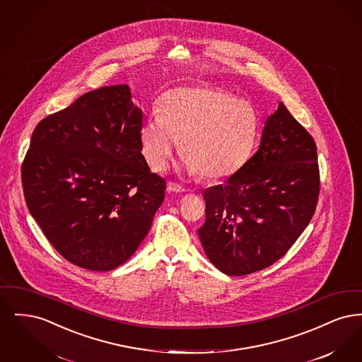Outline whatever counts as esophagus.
Returning a JSON list of instances; mask_svg holds the SVG:
<instances>
[{"instance_id":"1","label":"esophagus","mask_w":362,"mask_h":362,"mask_svg":"<svg viewBox=\"0 0 362 362\" xmlns=\"http://www.w3.org/2000/svg\"><path fill=\"white\" fill-rule=\"evenodd\" d=\"M168 191H170V192H177V194H182V192H185V191H186V189H185L183 186L177 185V183L170 182V183H168Z\"/></svg>"}]
</instances>
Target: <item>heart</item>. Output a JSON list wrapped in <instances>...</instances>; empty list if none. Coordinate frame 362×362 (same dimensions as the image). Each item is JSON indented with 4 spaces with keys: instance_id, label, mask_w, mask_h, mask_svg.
<instances>
[{
    "instance_id": "b5f03b06",
    "label": "heart",
    "mask_w": 362,
    "mask_h": 362,
    "mask_svg": "<svg viewBox=\"0 0 362 362\" xmlns=\"http://www.w3.org/2000/svg\"><path fill=\"white\" fill-rule=\"evenodd\" d=\"M255 108L223 89L209 86H177L165 92L157 115L139 130L148 164L165 168L180 141L186 168L205 179H224L240 171L258 136Z\"/></svg>"
}]
</instances>
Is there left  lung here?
Masks as SVG:
<instances>
[{"label": "left lung", "mask_w": 362, "mask_h": 362, "mask_svg": "<svg viewBox=\"0 0 362 362\" xmlns=\"http://www.w3.org/2000/svg\"><path fill=\"white\" fill-rule=\"evenodd\" d=\"M319 189L316 144L279 103L258 152L225 185L202 192L206 220L198 236L207 258L226 276L272 266L310 224Z\"/></svg>", "instance_id": "1"}]
</instances>
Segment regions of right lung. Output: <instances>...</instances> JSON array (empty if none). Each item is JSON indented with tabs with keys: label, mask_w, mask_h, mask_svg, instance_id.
I'll return each mask as SVG.
<instances>
[{
	"label": "right lung",
	"mask_w": 362,
	"mask_h": 362,
	"mask_svg": "<svg viewBox=\"0 0 362 362\" xmlns=\"http://www.w3.org/2000/svg\"><path fill=\"white\" fill-rule=\"evenodd\" d=\"M142 111L127 86H103L35 127L21 165L25 204L70 263L110 272L130 258L164 201L141 153Z\"/></svg>",
	"instance_id": "add662e5"
}]
</instances>
